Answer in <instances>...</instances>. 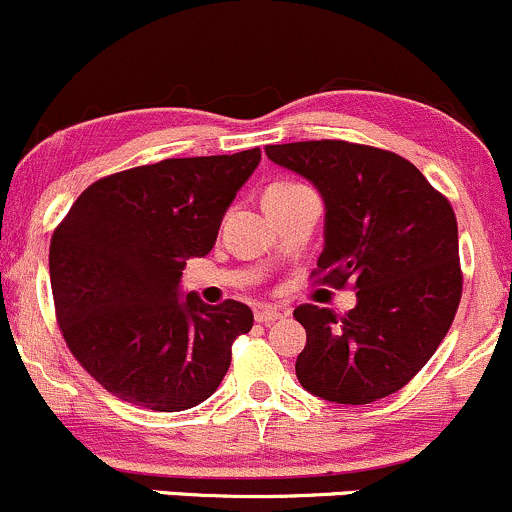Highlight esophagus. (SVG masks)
I'll use <instances>...</instances> for the list:
<instances>
[{"label": "esophagus", "mask_w": 512, "mask_h": 512, "mask_svg": "<svg viewBox=\"0 0 512 512\" xmlns=\"http://www.w3.org/2000/svg\"><path fill=\"white\" fill-rule=\"evenodd\" d=\"M283 317H288V312L278 310V307H258L256 310V322L261 324H271L276 320H283Z\"/></svg>", "instance_id": "obj_1"}]
</instances>
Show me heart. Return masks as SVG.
<instances>
[{
	"label": "heart",
	"instance_id": "1",
	"mask_svg": "<svg viewBox=\"0 0 512 512\" xmlns=\"http://www.w3.org/2000/svg\"><path fill=\"white\" fill-rule=\"evenodd\" d=\"M293 188H300L298 183H273L271 188L266 190V195H273V192H285V190H293Z\"/></svg>",
	"mask_w": 512,
	"mask_h": 512
}]
</instances>
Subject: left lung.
I'll use <instances>...</instances> for the list:
<instances>
[{
    "label": "left lung",
    "instance_id": "8db88e82",
    "mask_svg": "<svg viewBox=\"0 0 512 512\" xmlns=\"http://www.w3.org/2000/svg\"><path fill=\"white\" fill-rule=\"evenodd\" d=\"M280 168L310 180L324 202V283L356 280V307L293 312L307 332L295 361L317 398L366 405L395 393L430 361L461 300L459 232L447 197L410 161L349 141L266 146Z\"/></svg>",
    "mask_w": 512,
    "mask_h": 512
}]
</instances>
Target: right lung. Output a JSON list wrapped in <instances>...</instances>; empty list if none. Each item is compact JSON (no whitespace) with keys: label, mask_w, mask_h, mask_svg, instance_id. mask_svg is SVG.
Returning <instances> with one entry per match:
<instances>
[{"label":"right lung","mask_w":512,"mask_h":512,"mask_svg":"<svg viewBox=\"0 0 512 512\" xmlns=\"http://www.w3.org/2000/svg\"><path fill=\"white\" fill-rule=\"evenodd\" d=\"M261 151L168 158L97 180L51 239V288L75 359L126 403L158 412L207 400L254 327L244 302L180 293L188 258L217 241Z\"/></svg>","instance_id":"add662e5"}]
</instances>
